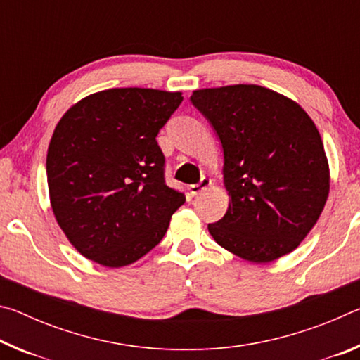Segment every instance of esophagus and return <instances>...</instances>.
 <instances>
[{"label": "esophagus", "instance_id": "1", "mask_svg": "<svg viewBox=\"0 0 360 360\" xmlns=\"http://www.w3.org/2000/svg\"><path fill=\"white\" fill-rule=\"evenodd\" d=\"M211 179L210 178H202V181L198 182V184H193L188 187V191H191L192 195H200L202 192H205L206 188H208L211 186Z\"/></svg>", "mask_w": 360, "mask_h": 360}]
</instances>
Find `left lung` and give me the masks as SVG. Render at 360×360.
<instances>
[{
	"label": "left lung",
	"instance_id": "left-lung-1",
	"mask_svg": "<svg viewBox=\"0 0 360 360\" xmlns=\"http://www.w3.org/2000/svg\"><path fill=\"white\" fill-rule=\"evenodd\" d=\"M224 150L225 216L208 230L252 264L298 248L324 210L330 169L314 122L297 101L255 84L193 90Z\"/></svg>",
	"mask_w": 360,
	"mask_h": 360
}]
</instances>
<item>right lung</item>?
<instances>
[{
  "label": "right lung",
  "mask_w": 360,
  "mask_h": 360,
  "mask_svg": "<svg viewBox=\"0 0 360 360\" xmlns=\"http://www.w3.org/2000/svg\"><path fill=\"white\" fill-rule=\"evenodd\" d=\"M181 92L108 89L72 105L47 150L49 198L72 246L108 268L133 264L165 236L186 197L163 179L155 136Z\"/></svg>",
  "instance_id": "obj_1"
}]
</instances>
